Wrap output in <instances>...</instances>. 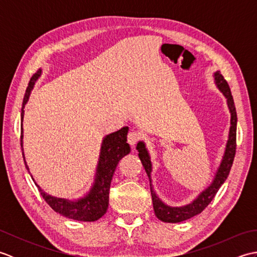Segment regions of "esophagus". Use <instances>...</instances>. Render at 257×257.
Wrapping results in <instances>:
<instances>
[{"label":"esophagus","instance_id":"obj_1","mask_svg":"<svg viewBox=\"0 0 257 257\" xmlns=\"http://www.w3.org/2000/svg\"><path fill=\"white\" fill-rule=\"evenodd\" d=\"M140 139H141V134L138 132H130L128 134V143L130 146L135 147V145L137 144Z\"/></svg>","mask_w":257,"mask_h":257}]
</instances>
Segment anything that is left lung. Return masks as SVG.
I'll use <instances>...</instances> for the list:
<instances>
[{
  "label": "left lung",
  "instance_id": "1",
  "mask_svg": "<svg viewBox=\"0 0 257 257\" xmlns=\"http://www.w3.org/2000/svg\"><path fill=\"white\" fill-rule=\"evenodd\" d=\"M214 80L217 88L220 89V91L226 98L227 106L231 112V127H230V133H228V139L225 147L224 156L222 158L219 169L216 170L214 179H213V181L209 187L202 191V192L198 195V198L194 199L191 203L183 206H179V207L169 206L163 203V202L158 198V195L156 194L154 190V187H152L151 184L152 165L150 161L149 152L146 148V145L143 143V141H139L137 147H136V149H137L139 152L138 156L140 158L141 163H143L145 170L147 174H148V178L150 181L152 204H154L156 216L162 222L179 223V222L191 219L192 216L199 214V213H201L207 205L211 203V201L213 200L216 192L221 188V185L225 182L228 173H230V170L234 161V157H235V151H236V123H237L236 109H235V105H234V100H233V96L231 94L230 87H228L227 81L220 74V72L214 73Z\"/></svg>",
  "mask_w": 257,
  "mask_h": 257
}]
</instances>
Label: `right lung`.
Listing matches in <instances>:
<instances>
[{
	"label": "right lung",
	"instance_id": "1",
	"mask_svg": "<svg viewBox=\"0 0 257 257\" xmlns=\"http://www.w3.org/2000/svg\"><path fill=\"white\" fill-rule=\"evenodd\" d=\"M42 74V69H38L37 73L32 76V78L27 86L25 96L23 99V106H22L21 118L23 121L24 117V107L26 102L29 101L31 91L35 85V81L38 79ZM128 127H123L116 133L107 135L102 140L99 160L96 169L94 184L90 188L89 192L85 194L83 198L77 199L75 201H69L67 199L55 198L47 194L41 189L40 185L38 188L43 199L46 201V203L50 205L52 209L62 214L68 219H73L76 221H84V222H94L105 214L108 209L109 204V189H110V183L112 180V176L116 170V167L121 158L127 156L130 152V146L127 144V134ZM21 147L22 154H23L24 162L26 169L30 172V169L26 165L24 150H23V125L21 127Z\"/></svg>",
	"mask_w": 257,
	"mask_h": 257
}]
</instances>
